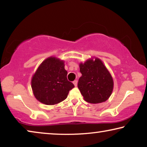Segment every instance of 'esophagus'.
Listing matches in <instances>:
<instances>
[{
	"label": "esophagus",
	"instance_id": "34e87169",
	"mask_svg": "<svg viewBox=\"0 0 147 147\" xmlns=\"http://www.w3.org/2000/svg\"><path fill=\"white\" fill-rule=\"evenodd\" d=\"M77 82H77V80H74L73 81V84H74V86H77Z\"/></svg>",
	"mask_w": 147,
	"mask_h": 147
}]
</instances>
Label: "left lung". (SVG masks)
I'll list each match as a JSON object with an SVG mask.
<instances>
[{"instance_id": "8db88e82", "label": "left lung", "mask_w": 147, "mask_h": 147, "mask_svg": "<svg viewBox=\"0 0 147 147\" xmlns=\"http://www.w3.org/2000/svg\"><path fill=\"white\" fill-rule=\"evenodd\" d=\"M82 76L79 78L78 88L84 100L97 104L108 100L112 93V76L100 59H89L79 65Z\"/></svg>"}]
</instances>
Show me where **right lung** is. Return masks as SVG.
I'll return each mask as SVG.
<instances>
[{
	"label": "right lung",
	"mask_w": 147,
	"mask_h": 147,
	"mask_svg": "<svg viewBox=\"0 0 147 147\" xmlns=\"http://www.w3.org/2000/svg\"><path fill=\"white\" fill-rule=\"evenodd\" d=\"M64 61L49 57L42 62L32 76L31 85L35 97L47 105H54L64 100L74 84L68 81Z\"/></svg>",
	"instance_id": "add662e5"
}]
</instances>
